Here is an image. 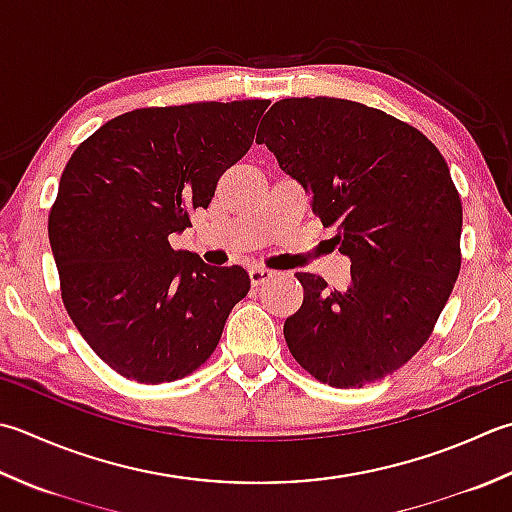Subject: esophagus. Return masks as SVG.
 <instances>
[{
	"mask_svg": "<svg viewBox=\"0 0 512 512\" xmlns=\"http://www.w3.org/2000/svg\"><path fill=\"white\" fill-rule=\"evenodd\" d=\"M275 277V270H268L264 266H255L250 268V284L253 286H262L264 282H268V279Z\"/></svg>",
	"mask_w": 512,
	"mask_h": 512,
	"instance_id": "1",
	"label": "esophagus"
}]
</instances>
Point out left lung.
Segmentation results:
<instances>
[{"label": "left lung", "mask_w": 512, "mask_h": 512, "mask_svg": "<svg viewBox=\"0 0 512 512\" xmlns=\"http://www.w3.org/2000/svg\"><path fill=\"white\" fill-rule=\"evenodd\" d=\"M257 142L310 195L350 257V284L297 273L304 304L284 324L297 364L335 388L402 368L433 333L462 268V199L430 139L350 99H279Z\"/></svg>", "instance_id": "1"}]
</instances>
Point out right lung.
I'll return each instance as SVG.
<instances>
[{
	"label": "right lung",
	"mask_w": 512,
	"mask_h": 512,
	"mask_svg": "<svg viewBox=\"0 0 512 512\" xmlns=\"http://www.w3.org/2000/svg\"><path fill=\"white\" fill-rule=\"evenodd\" d=\"M268 99L137 108L77 146L48 239L70 319L99 359L139 384L175 382L213 355L250 290L242 266L170 246L253 146Z\"/></svg>",
	"instance_id": "right-lung-1"
}]
</instances>
